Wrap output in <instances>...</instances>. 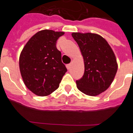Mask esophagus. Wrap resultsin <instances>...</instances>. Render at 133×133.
<instances>
[{"instance_id":"esophagus-1","label":"esophagus","mask_w":133,"mask_h":133,"mask_svg":"<svg viewBox=\"0 0 133 133\" xmlns=\"http://www.w3.org/2000/svg\"><path fill=\"white\" fill-rule=\"evenodd\" d=\"M71 64H68V65H66L67 69H70V68H71Z\"/></svg>"}]
</instances>
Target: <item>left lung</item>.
Returning a JSON list of instances; mask_svg holds the SVG:
<instances>
[{
  "mask_svg": "<svg viewBox=\"0 0 133 133\" xmlns=\"http://www.w3.org/2000/svg\"><path fill=\"white\" fill-rule=\"evenodd\" d=\"M84 60L83 77L76 81L77 89L89 96H97L108 89L117 74L115 55L105 38L93 33L73 32Z\"/></svg>",
  "mask_w": 133,
  "mask_h": 133,
  "instance_id": "left-lung-1",
  "label": "left lung"
}]
</instances>
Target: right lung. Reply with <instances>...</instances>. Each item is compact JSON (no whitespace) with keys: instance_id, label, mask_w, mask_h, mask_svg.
I'll return each mask as SVG.
<instances>
[{"instance_id":"right-lung-1","label":"right lung","mask_w":133,"mask_h":133,"mask_svg":"<svg viewBox=\"0 0 133 133\" xmlns=\"http://www.w3.org/2000/svg\"><path fill=\"white\" fill-rule=\"evenodd\" d=\"M64 32L43 30L26 43L19 58L22 79L29 90L38 96H47L59 87L67 69L56 42Z\"/></svg>"}]
</instances>
